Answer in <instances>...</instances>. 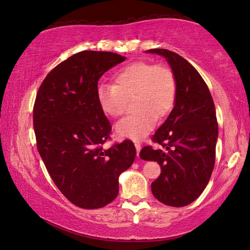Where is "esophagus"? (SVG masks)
<instances>
[{
  "instance_id": "34e87169",
  "label": "esophagus",
  "mask_w": 250,
  "mask_h": 250,
  "mask_svg": "<svg viewBox=\"0 0 250 250\" xmlns=\"http://www.w3.org/2000/svg\"><path fill=\"white\" fill-rule=\"evenodd\" d=\"M135 147H136V150H137V155L139 157V151H140V148H141V145L140 143H138V141H135Z\"/></svg>"
}]
</instances>
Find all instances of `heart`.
<instances>
[{"label":"heart","mask_w":250,"mask_h":250,"mask_svg":"<svg viewBox=\"0 0 250 250\" xmlns=\"http://www.w3.org/2000/svg\"><path fill=\"white\" fill-rule=\"evenodd\" d=\"M177 82L167 65L144 61L130 63L119 70L112 86H100L97 100L105 115L117 119L124 114L126 102L131 101L133 114L115 126L121 137L141 139L153 129L155 120L167 116L175 105Z\"/></svg>","instance_id":"b5f03b06"}]
</instances>
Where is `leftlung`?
Here are the masks:
<instances>
[{"label":"left lung","mask_w":250,"mask_h":250,"mask_svg":"<svg viewBox=\"0 0 250 250\" xmlns=\"http://www.w3.org/2000/svg\"><path fill=\"white\" fill-rule=\"evenodd\" d=\"M164 56L177 82L175 105L151 140L159 148L145 146L140 158L157 161L160 176L151 190L160 202L184 207L195 201L208 185L215 162L218 121L212 96L204 78L175 52L151 49Z\"/></svg>","instance_id":"8db88e82"}]
</instances>
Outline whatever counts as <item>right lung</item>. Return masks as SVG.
<instances>
[{"label": "right lung", "mask_w": 250, "mask_h": 250, "mask_svg": "<svg viewBox=\"0 0 250 250\" xmlns=\"http://www.w3.org/2000/svg\"><path fill=\"white\" fill-rule=\"evenodd\" d=\"M126 58L82 51L51 70L34 105L37 148L52 181L75 206L98 209L119 195V176L134 162L133 141L109 149L112 126L97 100L98 81Z\"/></svg>", "instance_id": "1"}]
</instances>
